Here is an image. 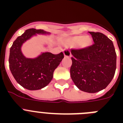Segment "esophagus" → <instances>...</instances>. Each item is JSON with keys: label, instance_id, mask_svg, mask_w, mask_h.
<instances>
[{"label": "esophagus", "instance_id": "obj_1", "mask_svg": "<svg viewBox=\"0 0 123 123\" xmlns=\"http://www.w3.org/2000/svg\"><path fill=\"white\" fill-rule=\"evenodd\" d=\"M64 57H71V52L69 50L65 49L64 50Z\"/></svg>", "mask_w": 123, "mask_h": 123}]
</instances>
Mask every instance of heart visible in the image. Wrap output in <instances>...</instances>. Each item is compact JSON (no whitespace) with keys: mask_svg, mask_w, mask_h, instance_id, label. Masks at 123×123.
Here are the masks:
<instances>
[{"mask_svg":"<svg viewBox=\"0 0 123 123\" xmlns=\"http://www.w3.org/2000/svg\"><path fill=\"white\" fill-rule=\"evenodd\" d=\"M92 39L89 36L84 37V36H77L71 37L67 41V44L70 46H76L80 44L83 47L89 46L91 44Z\"/></svg>","mask_w":123,"mask_h":123,"instance_id":"b5f03b06","label":"heart"}]
</instances>
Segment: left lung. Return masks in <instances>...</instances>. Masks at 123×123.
<instances>
[{
    "label": "left lung",
    "mask_w": 123,
    "mask_h": 123,
    "mask_svg": "<svg viewBox=\"0 0 123 123\" xmlns=\"http://www.w3.org/2000/svg\"><path fill=\"white\" fill-rule=\"evenodd\" d=\"M94 43L71 53L70 75L75 86L82 91L95 93L107 87L116 69V53L112 41L101 32H89Z\"/></svg>",
    "instance_id": "left-lung-1"
}]
</instances>
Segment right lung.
I'll return each mask as SVG.
<instances>
[{
    "label": "right lung",
    "instance_id": "right-lung-1",
    "mask_svg": "<svg viewBox=\"0 0 123 123\" xmlns=\"http://www.w3.org/2000/svg\"><path fill=\"white\" fill-rule=\"evenodd\" d=\"M50 34L41 29H29L18 36L10 48L9 69L16 81L28 90H39L46 87L53 78L54 70L64 58V54L43 52L34 59L27 58L22 54V44L36 34Z\"/></svg>",
    "mask_w": 123,
    "mask_h": 123
}]
</instances>
